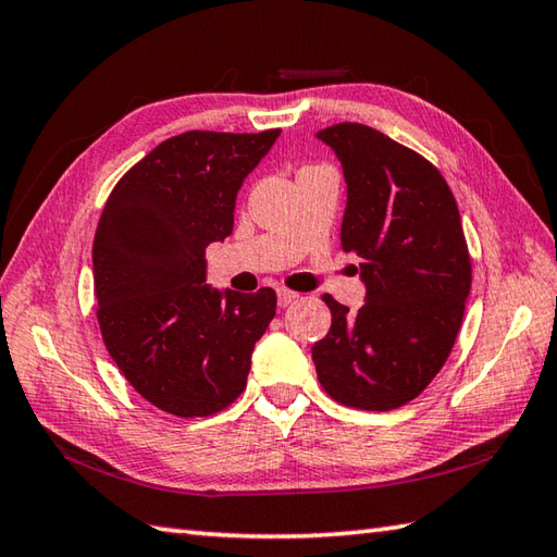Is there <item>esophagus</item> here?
<instances>
[{"instance_id": "34e87169", "label": "esophagus", "mask_w": 557, "mask_h": 557, "mask_svg": "<svg viewBox=\"0 0 557 557\" xmlns=\"http://www.w3.org/2000/svg\"><path fill=\"white\" fill-rule=\"evenodd\" d=\"M299 299V294L297 292H289V289H277V304L282 306V309H285V306H289V304H294Z\"/></svg>"}]
</instances>
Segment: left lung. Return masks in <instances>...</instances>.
Wrapping results in <instances>:
<instances>
[{"label":"left lung","instance_id":"obj_1","mask_svg":"<svg viewBox=\"0 0 557 557\" xmlns=\"http://www.w3.org/2000/svg\"><path fill=\"white\" fill-rule=\"evenodd\" d=\"M347 182L342 248L361 258L366 304L330 294V333L311 354L325 393L347 407L387 411L419 397L443 369L471 289L459 210L443 174L363 124L318 132Z\"/></svg>","mask_w":557,"mask_h":557}]
</instances>
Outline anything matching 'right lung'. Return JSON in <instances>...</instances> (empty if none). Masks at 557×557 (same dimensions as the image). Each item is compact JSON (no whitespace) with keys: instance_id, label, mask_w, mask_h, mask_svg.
<instances>
[{"instance_id":"1","label":"right lung","mask_w":557,"mask_h":557,"mask_svg":"<svg viewBox=\"0 0 557 557\" xmlns=\"http://www.w3.org/2000/svg\"><path fill=\"white\" fill-rule=\"evenodd\" d=\"M277 136L280 128L168 138L104 203L92 242L104 347L136 393L174 417L232 405L275 318L270 287L206 285V246L232 234L236 194Z\"/></svg>"}]
</instances>
